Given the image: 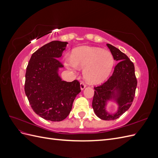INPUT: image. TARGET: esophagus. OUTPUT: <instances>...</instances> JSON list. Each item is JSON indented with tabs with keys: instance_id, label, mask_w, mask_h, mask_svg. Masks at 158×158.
I'll use <instances>...</instances> for the list:
<instances>
[{
	"instance_id": "1",
	"label": "esophagus",
	"mask_w": 158,
	"mask_h": 158,
	"mask_svg": "<svg viewBox=\"0 0 158 158\" xmlns=\"http://www.w3.org/2000/svg\"><path fill=\"white\" fill-rule=\"evenodd\" d=\"M85 87H86V84H85L84 82H81L80 83V88L81 89H84Z\"/></svg>"
}]
</instances>
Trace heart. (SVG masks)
<instances>
[{"label": "heart", "instance_id": "heart-1", "mask_svg": "<svg viewBox=\"0 0 158 158\" xmlns=\"http://www.w3.org/2000/svg\"><path fill=\"white\" fill-rule=\"evenodd\" d=\"M65 65L72 70L84 69L85 80L91 84H98L111 73L114 60L111 52L100 48L82 46L75 49L72 56L64 57Z\"/></svg>", "mask_w": 158, "mask_h": 158}]
</instances>
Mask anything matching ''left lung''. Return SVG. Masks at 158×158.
<instances>
[{
  "mask_svg": "<svg viewBox=\"0 0 158 158\" xmlns=\"http://www.w3.org/2000/svg\"><path fill=\"white\" fill-rule=\"evenodd\" d=\"M114 60L119 61L112 76L103 84L94 87L92 107L96 115L103 120H114L120 117L130 108L135 96L137 79L135 65L128 57L117 47L107 44ZM115 98L119 109L114 114H109L105 110L107 100Z\"/></svg>",
  "mask_w": 158,
  "mask_h": 158,
  "instance_id": "obj_1",
  "label": "left lung"
}]
</instances>
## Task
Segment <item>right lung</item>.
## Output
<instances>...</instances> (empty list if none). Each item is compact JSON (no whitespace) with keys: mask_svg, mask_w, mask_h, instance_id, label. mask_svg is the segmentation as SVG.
Segmentation results:
<instances>
[{"mask_svg":"<svg viewBox=\"0 0 158 158\" xmlns=\"http://www.w3.org/2000/svg\"><path fill=\"white\" fill-rule=\"evenodd\" d=\"M67 42L52 41L32 54L26 68L24 90L36 114L51 121H61L69 114L75 98L80 92L79 81H63L59 68Z\"/></svg>","mask_w":158,"mask_h":158,"instance_id":"obj_1","label":"right lung"}]
</instances>
